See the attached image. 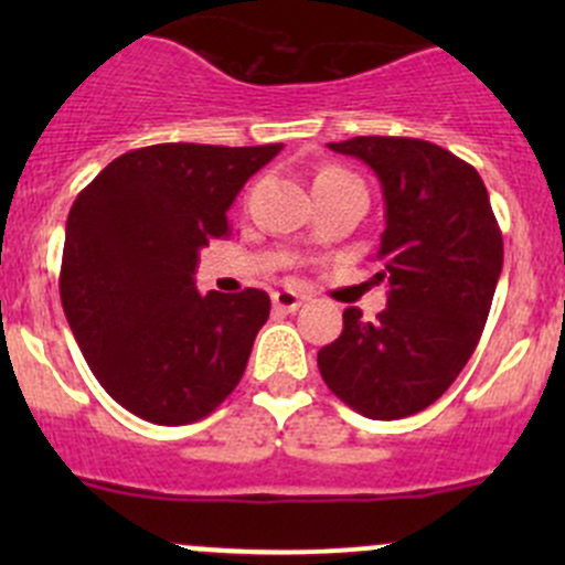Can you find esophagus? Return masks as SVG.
I'll return each mask as SVG.
<instances>
[{"label": "esophagus", "mask_w": 565, "mask_h": 565, "mask_svg": "<svg viewBox=\"0 0 565 565\" xmlns=\"http://www.w3.org/2000/svg\"><path fill=\"white\" fill-rule=\"evenodd\" d=\"M300 303H303V295L289 292V289H278V292H273V309L284 311V315H292V311H298Z\"/></svg>", "instance_id": "34e87169"}]
</instances>
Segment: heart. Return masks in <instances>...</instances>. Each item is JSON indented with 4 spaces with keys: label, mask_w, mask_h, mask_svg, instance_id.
I'll return each mask as SVG.
<instances>
[{
    "label": "heart",
    "mask_w": 565,
    "mask_h": 565,
    "mask_svg": "<svg viewBox=\"0 0 565 565\" xmlns=\"http://www.w3.org/2000/svg\"><path fill=\"white\" fill-rule=\"evenodd\" d=\"M324 174H341V169H324V172H319L317 177H324Z\"/></svg>",
    "instance_id": "heart-1"
}]
</instances>
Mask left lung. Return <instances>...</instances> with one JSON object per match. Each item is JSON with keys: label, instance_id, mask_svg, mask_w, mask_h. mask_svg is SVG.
Returning a JSON list of instances; mask_svg holds the SVG:
<instances>
[{"label": "left lung", "instance_id": "8db88e82", "mask_svg": "<svg viewBox=\"0 0 565 565\" xmlns=\"http://www.w3.org/2000/svg\"><path fill=\"white\" fill-rule=\"evenodd\" d=\"M328 147L380 177L377 281H388V306L374 322L350 306L339 339L319 350V374L355 413L407 418L435 404L470 361L503 270V235L487 185L454 152L404 136Z\"/></svg>", "mask_w": 565, "mask_h": 565}]
</instances>
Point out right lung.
Returning a JSON list of instances; mask_svg holds the SVG:
<instances>
[{
  "mask_svg": "<svg viewBox=\"0 0 565 565\" xmlns=\"http://www.w3.org/2000/svg\"><path fill=\"white\" fill-rule=\"evenodd\" d=\"M284 145H152L111 161L73 202L60 298L108 396L161 426L193 424L241 383L270 317L262 289L196 292L199 250Z\"/></svg>",
  "mask_w": 565,
  "mask_h": 565,
  "instance_id": "add662e5",
  "label": "right lung"
}]
</instances>
